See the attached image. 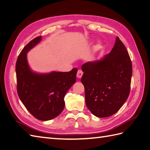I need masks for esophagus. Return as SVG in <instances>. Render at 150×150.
Returning <instances> with one entry per match:
<instances>
[{
	"mask_svg": "<svg viewBox=\"0 0 150 150\" xmlns=\"http://www.w3.org/2000/svg\"><path fill=\"white\" fill-rule=\"evenodd\" d=\"M82 75H83V72H82V70H78L77 73V77L79 79H81L82 77Z\"/></svg>",
	"mask_w": 150,
	"mask_h": 150,
	"instance_id": "34e87169",
	"label": "esophagus"
}]
</instances>
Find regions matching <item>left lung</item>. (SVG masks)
<instances>
[{"mask_svg": "<svg viewBox=\"0 0 150 150\" xmlns=\"http://www.w3.org/2000/svg\"><path fill=\"white\" fill-rule=\"evenodd\" d=\"M82 70L88 110L100 118L117 113L129 96L132 76L131 59L119 38L116 37L110 53L99 60L84 63Z\"/></svg>", "mask_w": 150, "mask_h": 150, "instance_id": "left-lung-1", "label": "left lung"}]
</instances>
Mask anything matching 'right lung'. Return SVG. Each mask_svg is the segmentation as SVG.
<instances>
[{
  "instance_id": "add662e5",
  "label": "right lung",
  "mask_w": 150,
  "mask_h": 150,
  "mask_svg": "<svg viewBox=\"0 0 150 150\" xmlns=\"http://www.w3.org/2000/svg\"><path fill=\"white\" fill-rule=\"evenodd\" d=\"M42 37L31 40L19 54L16 62L17 90L21 102L28 111L40 120H49L61 113L64 98L76 82L77 69L68 72L39 73L31 69L27 53L39 44Z\"/></svg>"
}]
</instances>
